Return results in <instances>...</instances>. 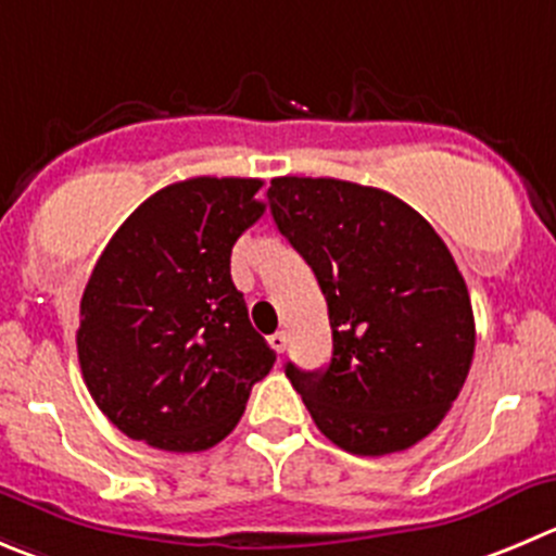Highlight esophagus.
<instances>
[{"label":"esophagus","mask_w":556,"mask_h":556,"mask_svg":"<svg viewBox=\"0 0 556 556\" xmlns=\"http://www.w3.org/2000/svg\"><path fill=\"white\" fill-rule=\"evenodd\" d=\"M269 346L275 349V352H287V346H289V336L283 330H278V332H273V336H269Z\"/></svg>","instance_id":"esophagus-1"}]
</instances>
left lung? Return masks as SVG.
Instances as JSON below:
<instances>
[{
  "instance_id": "1",
  "label": "left lung",
  "mask_w": 556,
  "mask_h": 556,
  "mask_svg": "<svg viewBox=\"0 0 556 556\" xmlns=\"http://www.w3.org/2000/svg\"><path fill=\"white\" fill-rule=\"evenodd\" d=\"M275 226L327 300L332 357L287 377L316 428L354 456H388L440 426L467 382L475 316L451 251L393 193L332 177H275Z\"/></svg>"
}]
</instances>
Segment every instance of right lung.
I'll return each mask as SVG.
<instances>
[{"label": "right lung", "instance_id": "1", "mask_svg": "<svg viewBox=\"0 0 556 556\" xmlns=\"http://www.w3.org/2000/svg\"><path fill=\"white\" fill-rule=\"evenodd\" d=\"M262 179L193 177L152 193L100 253L78 363L130 440L195 453L229 437L275 352L231 283V248L264 215Z\"/></svg>", "mask_w": 556, "mask_h": 556}]
</instances>
